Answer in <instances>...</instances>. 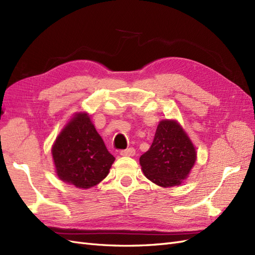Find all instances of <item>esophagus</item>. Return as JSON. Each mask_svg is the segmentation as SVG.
<instances>
[{"instance_id":"esophagus-1","label":"esophagus","mask_w":255,"mask_h":255,"mask_svg":"<svg viewBox=\"0 0 255 255\" xmlns=\"http://www.w3.org/2000/svg\"><path fill=\"white\" fill-rule=\"evenodd\" d=\"M120 155H122V156H134L135 155V149L134 148H128V149H126V150H121Z\"/></svg>"}]
</instances>
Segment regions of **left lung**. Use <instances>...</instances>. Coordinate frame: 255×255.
Returning <instances> with one entry per match:
<instances>
[{"label": "left lung", "instance_id": "1", "mask_svg": "<svg viewBox=\"0 0 255 255\" xmlns=\"http://www.w3.org/2000/svg\"><path fill=\"white\" fill-rule=\"evenodd\" d=\"M197 153L194 144L175 120H161L150 149L139 158L148 179L161 187L181 185L194 167Z\"/></svg>", "mask_w": 255, "mask_h": 255}]
</instances>
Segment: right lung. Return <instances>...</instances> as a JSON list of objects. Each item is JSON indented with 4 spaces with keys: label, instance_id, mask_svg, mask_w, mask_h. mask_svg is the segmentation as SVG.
<instances>
[{
    "label": "right lung",
    "instance_id": "obj_1",
    "mask_svg": "<svg viewBox=\"0 0 255 255\" xmlns=\"http://www.w3.org/2000/svg\"><path fill=\"white\" fill-rule=\"evenodd\" d=\"M52 155L59 179L83 189L105 179L115 160L87 113L75 114L67 123L53 144Z\"/></svg>",
    "mask_w": 255,
    "mask_h": 255
}]
</instances>
